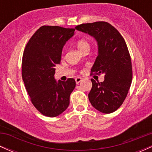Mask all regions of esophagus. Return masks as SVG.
Instances as JSON below:
<instances>
[{
	"label": "esophagus",
	"mask_w": 152,
	"mask_h": 152,
	"mask_svg": "<svg viewBox=\"0 0 152 152\" xmlns=\"http://www.w3.org/2000/svg\"><path fill=\"white\" fill-rule=\"evenodd\" d=\"M75 81H76V83L78 84V83H79L80 82L82 81V78L81 77H76V78H75Z\"/></svg>",
	"instance_id": "1"
}]
</instances>
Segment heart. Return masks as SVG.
<instances>
[{
    "label": "heart",
    "instance_id": "1",
    "mask_svg": "<svg viewBox=\"0 0 152 152\" xmlns=\"http://www.w3.org/2000/svg\"><path fill=\"white\" fill-rule=\"evenodd\" d=\"M77 47L81 52L86 48H90V43L86 39H80L77 41Z\"/></svg>",
    "mask_w": 152,
    "mask_h": 152
}]
</instances>
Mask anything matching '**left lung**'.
<instances>
[{
    "mask_svg": "<svg viewBox=\"0 0 152 152\" xmlns=\"http://www.w3.org/2000/svg\"><path fill=\"white\" fill-rule=\"evenodd\" d=\"M75 28L94 36L98 43L99 55L91 75L104 74V81L91 79L88 99L96 109L111 114L122 105L132 84V61L124 38L105 21L83 23Z\"/></svg>",
    "mask_w": 152,
    "mask_h": 152,
    "instance_id": "obj_1",
    "label": "left lung"
}]
</instances>
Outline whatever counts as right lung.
I'll list each match as a JSON object with an SVG mask.
<instances>
[{
    "label": "right lung",
    "instance_id": "1",
    "mask_svg": "<svg viewBox=\"0 0 152 152\" xmlns=\"http://www.w3.org/2000/svg\"><path fill=\"white\" fill-rule=\"evenodd\" d=\"M75 28L43 26L26 44L22 59V78L33 105L41 114L55 117L69 105L76 86L74 78L54 79L55 66L61 63L62 48Z\"/></svg>",
    "mask_w": 152,
    "mask_h": 152
}]
</instances>
